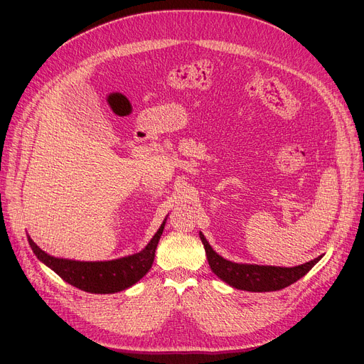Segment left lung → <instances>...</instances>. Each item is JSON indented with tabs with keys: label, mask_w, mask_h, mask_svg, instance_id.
Wrapping results in <instances>:
<instances>
[{
	"label": "left lung",
	"mask_w": 364,
	"mask_h": 364,
	"mask_svg": "<svg viewBox=\"0 0 364 364\" xmlns=\"http://www.w3.org/2000/svg\"><path fill=\"white\" fill-rule=\"evenodd\" d=\"M203 243L209 267L217 277L229 284L230 287L246 291H277L289 287L293 282L299 281L321 261L322 255L294 267H277V266H258V264L232 262L218 253L208 243L205 235L199 232Z\"/></svg>",
	"instance_id": "obj_1"
}]
</instances>
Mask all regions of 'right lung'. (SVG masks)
I'll list each match as a JSON object with an SVG mask.
<instances>
[{"mask_svg": "<svg viewBox=\"0 0 364 364\" xmlns=\"http://www.w3.org/2000/svg\"><path fill=\"white\" fill-rule=\"evenodd\" d=\"M165 222H167V217H165L158 232L153 235L149 245L141 252L111 261H75L56 258L43 252L28 235L27 238L38 259L53 272H56L65 282L87 293L109 294L132 287L151 269Z\"/></svg>", "mask_w": 364, "mask_h": 364, "instance_id": "1", "label": "right lung"}]
</instances>
